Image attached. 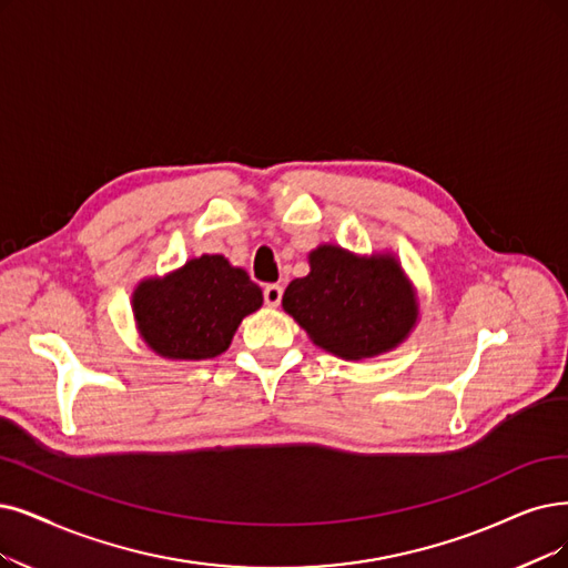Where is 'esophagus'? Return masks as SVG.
<instances>
[{
  "label": "esophagus",
  "instance_id": "1",
  "mask_svg": "<svg viewBox=\"0 0 568 568\" xmlns=\"http://www.w3.org/2000/svg\"><path fill=\"white\" fill-rule=\"evenodd\" d=\"M282 293H284V288L280 284H265V288H263L265 305L277 307L282 303Z\"/></svg>",
  "mask_w": 568,
  "mask_h": 568
}]
</instances>
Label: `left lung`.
Listing matches in <instances>:
<instances>
[{
  "instance_id": "1",
  "label": "left lung",
  "mask_w": 568,
  "mask_h": 568,
  "mask_svg": "<svg viewBox=\"0 0 568 568\" xmlns=\"http://www.w3.org/2000/svg\"><path fill=\"white\" fill-rule=\"evenodd\" d=\"M314 345L343 358L396 347L417 320V303L392 256L356 258L324 244L310 254V275L293 280L282 298Z\"/></svg>"
}]
</instances>
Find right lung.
<instances>
[{
	"instance_id": "obj_1",
	"label": "right lung",
	"mask_w": 568,
	"mask_h": 568,
	"mask_svg": "<svg viewBox=\"0 0 568 568\" xmlns=\"http://www.w3.org/2000/svg\"><path fill=\"white\" fill-rule=\"evenodd\" d=\"M263 293L223 256H200L165 280H146L132 296L146 345L168 358L202 361L229 349Z\"/></svg>"
}]
</instances>
